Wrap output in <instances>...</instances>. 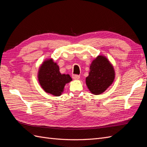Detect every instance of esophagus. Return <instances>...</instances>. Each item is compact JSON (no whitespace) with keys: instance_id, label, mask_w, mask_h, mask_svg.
Masks as SVG:
<instances>
[{"instance_id":"esophagus-1","label":"esophagus","mask_w":147,"mask_h":147,"mask_svg":"<svg viewBox=\"0 0 147 147\" xmlns=\"http://www.w3.org/2000/svg\"><path fill=\"white\" fill-rule=\"evenodd\" d=\"M72 78L74 80H79L80 79V76L78 75H72Z\"/></svg>"}]
</instances>
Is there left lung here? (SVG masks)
Here are the masks:
<instances>
[{"mask_svg":"<svg viewBox=\"0 0 147 147\" xmlns=\"http://www.w3.org/2000/svg\"><path fill=\"white\" fill-rule=\"evenodd\" d=\"M86 84L92 94H101L112 85L115 78L113 65L107 57L98 55L92 61Z\"/></svg>","mask_w":147,"mask_h":147,"instance_id":"obj_1","label":"left lung"}]
</instances>
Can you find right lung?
I'll use <instances>...</instances> for the list:
<instances>
[{"instance_id":"add662e5","label":"right lung","mask_w":147,"mask_h":147,"mask_svg":"<svg viewBox=\"0 0 147 147\" xmlns=\"http://www.w3.org/2000/svg\"><path fill=\"white\" fill-rule=\"evenodd\" d=\"M37 78L40 85L47 93L59 96L66 84L72 80L69 74H61L59 67L53 58L47 59L39 67Z\"/></svg>"}]
</instances>
